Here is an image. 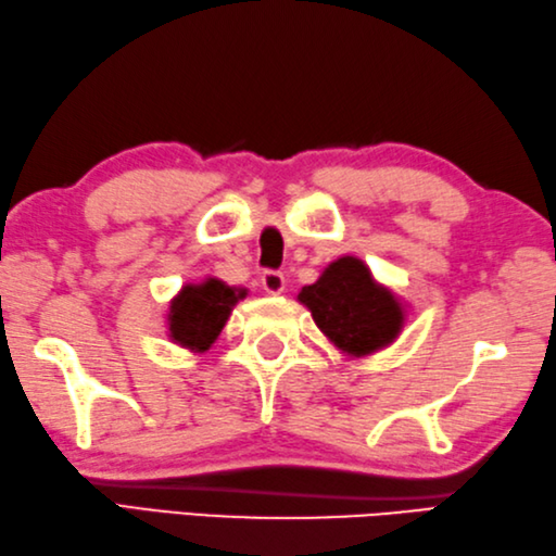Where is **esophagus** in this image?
Wrapping results in <instances>:
<instances>
[{"instance_id":"1","label":"esophagus","mask_w":556,"mask_h":556,"mask_svg":"<svg viewBox=\"0 0 556 556\" xmlns=\"http://www.w3.org/2000/svg\"><path fill=\"white\" fill-rule=\"evenodd\" d=\"M262 286L268 294H280L282 290H286V276H282L280 270H264Z\"/></svg>"}]
</instances>
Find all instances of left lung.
<instances>
[{"label":"left lung","instance_id":"1","mask_svg":"<svg viewBox=\"0 0 556 556\" xmlns=\"http://www.w3.org/2000/svg\"><path fill=\"white\" fill-rule=\"evenodd\" d=\"M298 300L345 357H367L389 348L407 319V304L357 256L328 264L316 282L300 290Z\"/></svg>","mask_w":556,"mask_h":556}]
</instances>
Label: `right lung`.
I'll return each instance as SVG.
<instances>
[{
  "instance_id": "add662e5",
  "label": "right lung",
  "mask_w": 556,
  "mask_h": 556,
  "mask_svg": "<svg viewBox=\"0 0 556 556\" xmlns=\"http://www.w3.org/2000/svg\"><path fill=\"white\" fill-rule=\"evenodd\" d=\"M247 298L244 288H235L220 278L206 276L185 282L167 309V336L189 353H206L228 324L235 304Z\"/></svg>"
}]
</instances>
